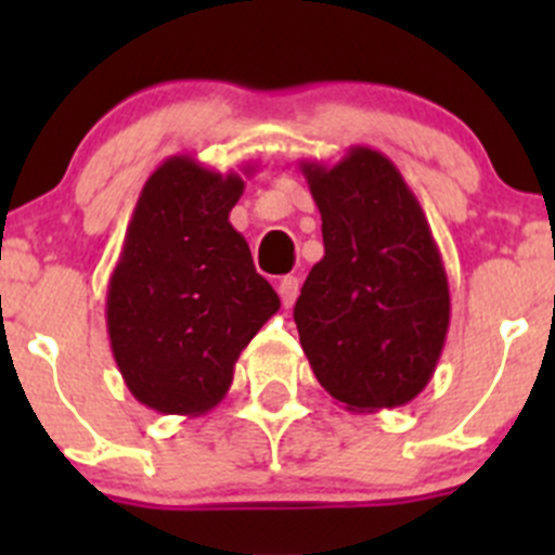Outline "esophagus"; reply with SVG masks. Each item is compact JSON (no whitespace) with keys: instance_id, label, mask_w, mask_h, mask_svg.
I'll return each instance as SVG.
<instances>
[{"instance_id":"1","label":"esophagus","mask_w":555,"mask_h":555,"mask_svg":"<svg viewBox=\"0 0 555 555\" xmlns=\"http://www.w3.org/2000/svg\"><path fill=\"white\" fill-rule=\"evenodd\" d=\"M276 289H279V298H282V304L289 309V306L295 304V298H298V293H300V279L298 276H282V279H279Z\"/></svg>"}]
</instances>
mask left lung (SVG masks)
<instances>
[{"instance_id": "8db88e82", "label": "left lung", "mask_w": 555, "mask_h": 555, "mask_svg": "<svg viewBox=\"0 0 555 555\" xmlns=\"http://www.w3.org/2000/svg\"><path fill=\"white\" fill-rule=\"evenodd\" d=\"M322 215L324 257L295 304L317 382L346 411L400 408L433 378L451 322L449 276L397 166L371 147L300 164Z\"/></svg>"}]
</instances>
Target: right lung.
Listing matches in <instances>:
<instances>
[{
    "mask_svg": "<svg viewBox=\"0 0 555 555\" xmlns=\"http://www.w3.org/2000/svg\"><path fill=\"white\" fill-rule=\"evenodd\" d=\"M242 193L236 171L190 155L166 158L139 193L106 287V333L128 391L158 413L211 411L282 306L228 220Z\"/></svg>",
    "mask_w": 555,
    "mask_h": 555,
    "instance_id": "1",
    "label": "right lung"
}]
</instances>
